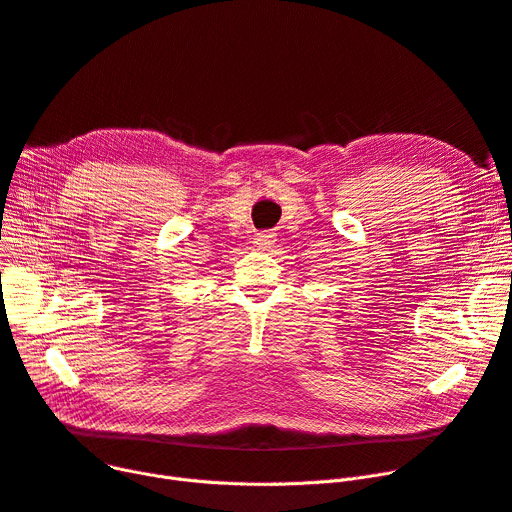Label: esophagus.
Wrapping results in <instances>:
<instances>
[{
  "label": "esophagus",
  "mask_w": 512,
  "mask_h": 512,
  "mask_svg": "<svg viewBox=\"0 0 512 512\" xmlns=\"http://www.w3.org/2000/svg\"><path fill=\"white\" fill-rule=\"evenodd\" d=\"M274 242H276V234H274V232H259V234H257V238H255V245H257L259 249L272 247Z\"/></svg>",
  "instance_id": "1"
}]
</instances>
